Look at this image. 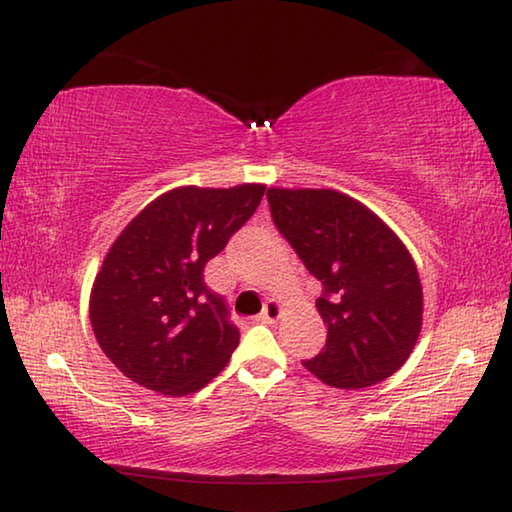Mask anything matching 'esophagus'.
Returning <instances> with one entry per match:
<instances>
[{
	"instance_id": "34e87169",
	"label": "esophagus",
	"mask_w": 512,
	"mask_h": 512,
	"mask_svg": "<svg viewBox=\"0 0 512 512\" xmlns=\"http://www.w3.org/2000/svg\"><path fill=\"white\" fill-rule=\"evenodd\" d=\"M280 314H282V305L277 300H268L266 305H264V311L262 314L257 316V320L259 323H275L277 318H280Z\"/></svg>"
}]
</instances>
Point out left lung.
I'll use <instances>...</instances> for the list:
<instances>
[{
    "label": "left lung",
    "instance_id": "obj_1",
    "mask_svg": "<svg viewBox=\"0 0 512 512\" xmlns=\"http://www.w3.org/2000/svg\"><path fill=\"white\" fill-rule=\"evenodd\" d=\"M271 219L307 271L325 348L302 361L334 388L375 386L409 359L422 325V287L409 250L366 205L332 189H268Z\"/></svg>",
    "mask_w": 512,
    "mask_h": 512
}]
</instances>
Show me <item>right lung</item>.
Wrapping results in <instances>:
<instances>
[{
    "mask_svg": "<svg viewBox=\"0 0 512 512\" xmlns=\"http://www.w3.org/2000/svg\"><path fill=\"white\" fill-rule=\"evenodd\" d=\"M264 189H173L112 244L92 287L90 323L106 357L135 384L189 395L230 361L239 329L203 268L255 214Z\"/></svg>",
    "mask_w": 512,
    "mask_h": 512,
    "instance_id": "1",
    "label": "right lung"
}]
</instances>
